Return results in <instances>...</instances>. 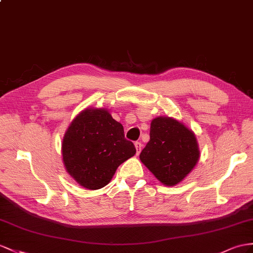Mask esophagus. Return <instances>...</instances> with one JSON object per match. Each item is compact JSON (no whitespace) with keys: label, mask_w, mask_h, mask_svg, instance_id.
I'll return each mask as SVG.
<instances>
[{"label":"esophagus","mask_w":253,"mask_h":253,"mask_svg":"<svg viewBox=\"0 0 253 253\" xmlns=\"http://www.w3.org/2000/svg\"><path fill=\"white\" fill-rule=\"evenodd\" d=\"M134 146H135V150H137V155H139L141 150H142V143H141V142H135Z\"/></svg>","instance_id":"obj_1"}]
</instances>
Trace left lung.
Here are the masks:
<instances>
[{"mask_svg": "<svg viewBox=\"0 0 253 253\" xmlns=\"http://www.w3.org/2000/svg\"><path fill=\"white\" fill-rule=\"evenodd\" d=\"M199 154L191 130L174 119L157 118L152 121L150 141L140 159L161 183L174 186L190 173Z\"/></svg>", "mask_w": 253, "mask_h": 253, "instance_id": "left-lung-1", "label": "left lung"}]
</instances>
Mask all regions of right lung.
<instances>
[{"instance_id":"right-lung-1","label":"right lung","mask_w":253,"mask_h":253,"mask_svg":"<svg viewBox=\"0 0 253 253\" xmlns=\"http://www.w3.org/2000/svg\"><path fill=\"white\" fill-rule=\"evenodd\" d=\"M62 153L66 170L76 182L95 190L109 184L119 166L135 154V147L107 110L89 109L68 127Z\"/></svg>"}]
</instances>
